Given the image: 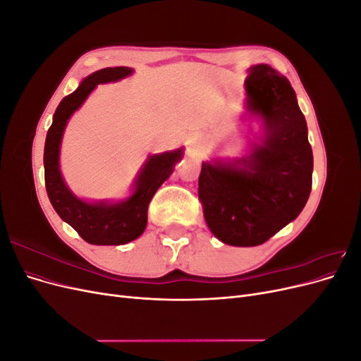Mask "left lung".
<instances>
[{
    "instance_id": "1",
    "label": "left lung",
    "mask_w": 361,
    "mask_h": 361,
    "mask_svg": "<svg viewBox=\"0 0 361 361\" xmlns=\"http://www.w3.org/2000/svg\"><path fill=\"white\" fill-rule=\"evenodd\" d=\"M245 108L262 123L241 158L202 162L199 199L221 243L255 247L300 215L312 191L307 123L289 80L268 64L248 68Z\"/></svg>"
}]
</instances>
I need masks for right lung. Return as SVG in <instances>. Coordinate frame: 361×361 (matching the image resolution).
<instances>
[{
	"label": "right lung",
	"mask_w": 361,
	"mask_h": 361,
	"mask_svg": "<svg viewBox=\"0 0 361 361\" xmlns=\"http://www.w3.org/2000/svg\"><path fill=\"white\" fill-rule=\"evenodd\" d=\"M133 73L134 69L118 66L105 68L85 76L78 89L60 102L47 134L43 166L49 202L61 220L72 226L85 243L93 245H122L143 233L147 226V207L152 197L170 178L176 162L183 157V147L149 155L133 183L130 195L118 202H87L75 195L68 187L60 170V149L69 118L97 84L116 82Z\"/></svg>",
	"instance_id": "add662e5"
}]
</instances>
